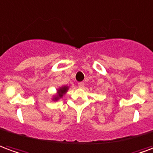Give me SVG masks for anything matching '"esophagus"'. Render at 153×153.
Instances as JSON below:
<instances>
[{
  "label": "esophagus",
  "instance_id": "obj_1",
  "mask_svg": "<svg viewBox=\"0 0 153 153\" xmlns=\"http://www.w3.org/2000/svg\"><path fill=\"white\" fill-rule=\"evenodd\" d=\"M84 85H85L84 82H79L78 83V86L80 87V88H83V87H84Z\"/></svg>",
  "mask_w": 153,
  "mask_h": 153
}]
</instances>
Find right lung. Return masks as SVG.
<instances>
[{
    "instance_id": "right-lung-1",
    "label": "right lung",
    "mask_w": 153,
    "mask_h": 153,
    "mask_svg": "<svg viewBox=\"0 0 153 153\" xmlns=\"http://www.w3.org/2000/svg\"><path fill=\"white\" fill-rule=\"evenodd\" d=\"M68 90H69V86H68V85H64L60 86L59 88L57 89L56 94H54L53 96L52 100H53V101H57L58 100L62 99V98L64 96L65 94L68 92Z\"/></svg>"
}]
</instances>
